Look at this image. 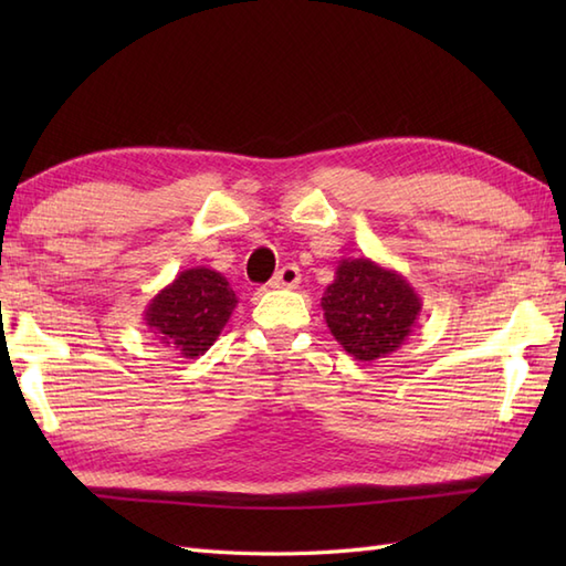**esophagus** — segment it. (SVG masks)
<instances>
[{"label":"esophagus","mask_w":566,"mask_h":566,"mask_svg":"<svg viewBox=\"0 0 566 566\" xmlns=\"http://www.w3.org/2000/svg\"><path fill=\"white\" fill-rule=\"evenodd\" d=\"M298 282H302V272H298L296 264H286V268H282L272 276L270 286L272 290H294Z\"/></svg>","instance_id":"obj_1"}]
</instances>
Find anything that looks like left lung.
Segmentation results:
<instances>
[{
    "label": "left lung",
    "instance_id": "1",
    "mask_svg": "<svg viewBox=\"0 0 566 566\" xmlns=\"http://www.w3.org/2000/svg\"><path fill=\"white\" fill-rule=\"evenodd\" d=\"M333 338L359 363L387 357L408 340L418 326V292L403 274L381 268L369 258L338 262L333 284L321 298Z\"/></svg>",
    "mask_w": 566,
    "mask_h": 566
}]
</instances>
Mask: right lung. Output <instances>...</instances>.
Returning a JSON list of instances; mask_svg holds the SVG:
<instances>
[{"mask_svg":"<svg viewBox=\"0 0 566 566\" xmlns=\"http://www.w3.org/2000/svg\"><path fill=\"white\" fill-rule=\"evenodd\" d=\"M238 306L233 286L211 268H189L150 298L143 321L165 347L197 359L219 340Z\"/></svg>","mask_w":566,"mask_h":566,"instance_id":"obj_1","label":"right lung"}]
</instances>
